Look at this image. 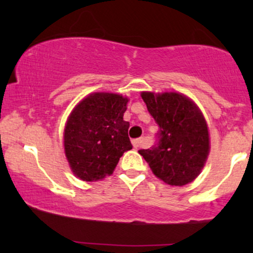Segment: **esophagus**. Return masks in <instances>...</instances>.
<instances>
[{"label": "esophagus", "instance_id": "34e87169", "mask_svg": "<svg viewBox=\"0 0 253 253\" xmlns=\"http://www.w3.org/2000/svg\"><path fill=\"white\" fill-rule=\"evenodd\" d=\"M143 139H135V140H133L132 141V144H133V146H134V149H136L138 150L139 147H141V145H143Z\"/></svg>", "mask_w": 253, "mask_h": 253}]
</instances>
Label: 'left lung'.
I'll use <instances>...</instances> for the list:
<instances>
[{"label":"left lung","instance_id":"8db88e82","mask_svg":"<svg viewBox=\"0 0 253 253\" xmlns=\"http://www.w3.org/2000/svg\"><path fill=\"white\" fill-rule=\"evenodd\" d=\"M147 110L159 126L158 144L139 153L153 175L175 187L196 179L211 151L210 129L199 106L177 91H141Z\"/></svg>","mask_w":253,"mask_h":253}]
</instances>
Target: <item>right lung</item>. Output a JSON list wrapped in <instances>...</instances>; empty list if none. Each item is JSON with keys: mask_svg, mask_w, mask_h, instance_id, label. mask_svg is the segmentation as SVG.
Masks as SVG:
<instances>
[{"mask_svg": "<svg viewBox=\"0 0 253 253\" xmlns=\"http://www.w3.org/2000/svg\"><path fill=\"white\" fill-rule=\"evenodd\" d=\"M129 98L117 92L86 95L71 110L63 133L69 167L77 178L96 182L110 176L126 151L132 150L129 123L124 120Z\"/></svg>", "mask_w": 253, "mask_h": 253, "instance_id": "right-lung-1", "label": "right lung"}]
</instances>
